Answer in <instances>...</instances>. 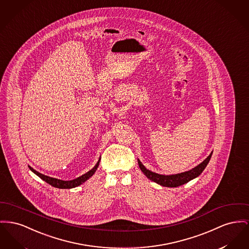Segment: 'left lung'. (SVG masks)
<instances>
[{
	"mask_svg": "<svg viewBox=\"0 0 249 249\" xmlns=\"http://www.w3.org/2000/svg\"><path fill=\"white\" fill-rule=\"evenodd\" d=\"M212 154H213V152L205 159L204 161H202L201 163H199L197 166L194 167L193 169H191L189 171H186V172H183V173L175 174V175H161V174L154 173V172L146 169V167L142 164V162L139 160H138V164H139V167H140L141 171L150 180L160 184L161 186L178 187V186H180L184 183H187L188 181H190L191 179H193V178L200 175L202 173V171L204 170L205 167L207 166V164L209 163L210 160H211Z\"/></svg>",
	"mask_w": 249,
	"mask_h": 249,
	"instance_id": "left-lung-1",
	"label": "left lung"
}]
</instances>
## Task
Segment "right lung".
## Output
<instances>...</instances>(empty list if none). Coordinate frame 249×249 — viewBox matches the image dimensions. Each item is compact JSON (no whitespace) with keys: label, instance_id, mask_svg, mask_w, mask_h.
Instances as JSON below:
<instances>
[{"label":"right lung","instance_id":"obj_1","mask_svg":"<svg viewBox=\"0 0 249 249\" xmlns=\"http://www.w3.org/2000/svg\"><path fill=\"white\" fill-rule=\"evenodd\" d=\"M100 160L98 161V162L96 163V165L91 170L88 171V173L80 176L79 178H74L72 180H62V179H58V178H52V177H49V176L43 175V174L37 172L36 170H35L34 168H32L31 166H29V168L30 170H32L36 175L38 176L41 179L45 180L50 185H52V186H53L55 188H60V189H71V188H74V187H77V186L81 185L82 183L87 181L90 177L94 175V173L96 172V170H97V168H98V166L100 164Z\"/></svg>","mask_w":249,"mask_h":249}]
</instances>
